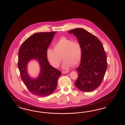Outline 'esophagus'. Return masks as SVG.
<instances>
[{
	"label": "esophagus",
	"instance_id": "obj_1",
	"mask_svg": "<svg viewBox=\"0 0 125 125\" xmlns=\"http://www.w3.org/2000/svg\"><path fill=\"white\" fill-rule=\"evenodd\" d=\"M68 72H69V71H68V70H66V71H62V73H67Z\"/></svg>",
	"mask_w": 125,
	"mask_h": 125
}]
</instances>
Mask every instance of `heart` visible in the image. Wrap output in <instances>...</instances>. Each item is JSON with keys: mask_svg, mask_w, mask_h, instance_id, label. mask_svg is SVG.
<instances>
[{"mask_svg": "<svg viewBox=\"0 0 125 125\" xmlns=\"http://www.w3.org/2000/svg\"><path fill=\"white\" fill-rule=\"evenodd\" d=\"M53 49L48 48L46 56L51 64L54 67H58L64 60L62 67L64 69L72 65H77L80 62L82 54V45L76 39L62 37L53 44Z\"/></svg>", "mask_w": 125, "mask_h": 125, "instance_id": "heart-1", "label": "heart"}]
</instances>
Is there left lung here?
<instances>
[{
	"label": "left lung",
	"mask_w": 125,
	"mask_h": 125,
	"mask_svg": "<svg viewBox=\"0 0 125 125\" xmlns=\"http://www.w3.org/2000/svg\"><path fill=\"white\" fill-rule=\"evenodd\" d=\"M76 36L82 47L81 63L76 69L77 79L74 83L83 92H90L101 84L107 69L106 55L101 41L82 28L69 31Z\"/></svg>",
	"instance_id": "1"
}]
</instances>
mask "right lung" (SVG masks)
<instances>
[{
	"label": "right lung",
	"mask_w": 125,
	"mask_h": 125,
	"mask_svg": "<svg viewBox=\"0 0 125 125\" xmlns=\"http://www.w3.org/2000/svg\"><path fill=\"white\" fill-rule=\"evenodd\" d=\"M56 31L37 33L30 36L21 44L19 51L18 66L21 79L33 95L40 97L52 94L56 89L61 72L50 65L46 51ZM37 60L41 67L38 78L33 79L27 73L26 66L30 60Z\"/></svg>",
	"instance_id": "obj_1"
}]
</instances>
